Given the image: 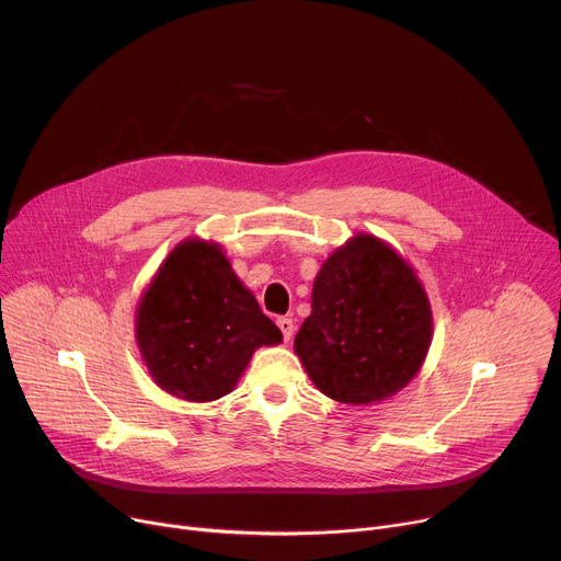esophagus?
<instances>
[{"label": "esophagus", "mask_w": 561, "mask_h": 561, "mask_svg": "<svg viewBox=\"0 0 561 561\" xmlns=\"http://www.w3.org/2000/svg\"><path fill=\"white\" fill-rule=\"evenodd\" d=\"M277 328L282 330V336H284V341H290L293 332H296V325H293V320H290V318H286V316L277 318Z\"/></svg>", "instance_id": "34e87169"}]
</instances>
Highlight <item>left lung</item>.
Returning <instances> with one entry per match:
<instances>
[{
	"mask_svg": "<svg viewBox=\"0 0 561 561\" xmlns=\"http://www.w3.org/2000/svg\"><path fill=\"white\" fill-rule=\"evenodd\" d=\"M430 343L432 309L414 268L377 236L357 233L322 263L293 345L320 393L368 404L407 387Z\"/></svg>",
	"mask_w": 561,
	"mask_h": 561,
	"instance_id": "1",
	"label": "left lung"
}]
</instances>
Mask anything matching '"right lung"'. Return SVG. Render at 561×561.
<instances>
[{
    "instance_id": "obj_1",
    "label": "right lung",
    "mask_w": 561,
    "mask_h": 561,
    "mask_svg": "<svg viewBox=\"0 0 561 561\" xmlns=\"http://www.w3.org/2000/svg\"><path fill=\"white\" fill-rule=\"evenodd\" d=\"M136 343L157 385L182 400L227 396L254 350L282 332L231 271L220 245H176L136 309Z\"/></svg>"
}]
</instances>
